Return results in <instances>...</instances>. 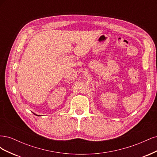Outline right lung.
Instances as JSON below:
<instances>
[{
	"mask_svg": "<svg viewBox=\"0 0 157 157\" xmlns=\"http://www.w3.org/2000/svg\"><path fill=\"white\" fill-rule=\"evenodd\" d=\"M34 115H36V116H39V115H37L36 114H35V113H34Z\"/></svg>",
	"mask_w": 157,
	"mask_h": 157,
	"instance_id": "obj_1",
	"label": "right lung"
}]
</instances>
